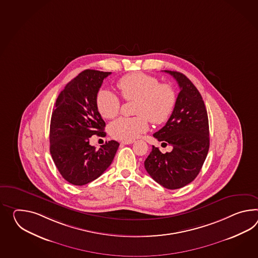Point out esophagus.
Listing matches in <instances>:
<instances>
[{"label":"esophagus","instance_id":"obj_1","mask_svg":"<svg viewBox=\"0 0 258 258\" xmlns=\"http://www.w3.org/2000/svg\"><path fill=\"white\" fill-rule=\"evenodd\" d=\"M134 143V141H122L121 145H132Z\"/></svg>","mask_w":258,"mask_h":258}]
</instances>
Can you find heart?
Segmentation results:
<instances>
[{"label":"heart","instance_id":"obj_1","mask_svg":"<svg viewBox=\"0 0 258 258\" xmlns=\"http://www.w3.org/2000/svg\"><path fill=\"white\" fill-rule=\"evenodd\" d=\"M117 87L124 100L136 101L135 117H120L109 126L111 136L117 140L132 141L148 130V119L153 124L167 122L176 104L173 88L161 83L155 76L144 73H134L123 76ZM96 106L103 118L111 119L119 113L121 101L117 95L107 89H101L96 97Z\"/></svg>","mask_w":258,"mask_h":258}]
</instances>
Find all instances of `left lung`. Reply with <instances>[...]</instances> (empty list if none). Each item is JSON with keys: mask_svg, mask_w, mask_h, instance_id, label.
<instances>
[{"mask_svg": "<svg viewBox=\"0 0 258 258\" xmlns=\"http://www.w3.org/2000/svg\"><path fill=\"white\" fill-rule=\"evenodd\" d=\"M175 79L180 92L175 108L166 125L154 134L172 150L162 154L153 146L145 161L152 178L165 188L178 189L192 182L200 173L210 147L207 110L201 93L184 75L165 71Z\"/></svg>", "mask_w": 258, "mask_h": 258, "instance_id": "obj_1", "label": "left lung"}]
</instances>
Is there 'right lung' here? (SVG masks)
<instances>
[{
    "instance_id": "obj_1",
    "label": "right lung",
    "mask_w": 258,
    "mask_h": 258,
    "mask_svg": "<svg viewBox=\"0 0 258 258\" xmlns=\"http://www.w3.org/2000/svg\"><path fill=\"white\" fill-rule=\"evenodd\" d=\"M109 72L85 70L57 97L50 122V154L59 173L72 184L94 181L108 169L119 144L109 141L99 150L89 145L93 135L105 136V122L96 97Z\"/></svg>"
}]
</instances>
